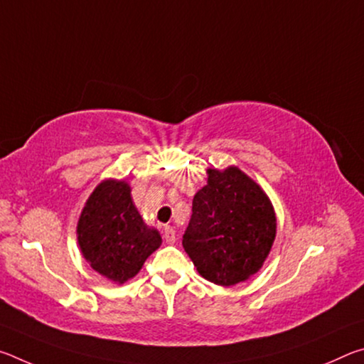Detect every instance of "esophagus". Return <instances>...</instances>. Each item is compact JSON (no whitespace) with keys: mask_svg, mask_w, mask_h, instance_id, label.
I'll return each instance as SVG.
<instances>
[{"mask_svg":"<svg viewBox=\"0 0 364 364\" xmlns=\"http://www.w3.org/2000/svg\"><path fill=\"white\" fill-rule=\"evenodd\" d=\"M164 237H165V242H167V244H173L176 241V234H175L173 228L165 226L164 228Z\"/></svg>","mask_w":364,"mask_h":364,"instance_id":"obj_1","label":"esophagus"}]
</instances>
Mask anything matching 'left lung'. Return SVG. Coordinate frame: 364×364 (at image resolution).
Masks as SVG:
<instances>
[{"instance_id":"left-lung-1","label":"left lung","mask_w":364,"mask_h":364,"mask_svg":"<svg viewBox=\"0 0 364 364\" xmlns=\"http://www.w3.org/2000/svg\"><path fill=\"white\" fill-rule=\"evenodd\" d=\"M193 199L183 247L202 278L232 286L260 271L276 237V213L263 188L237 167L207 168Z\"/></svg>"}]
</instances>
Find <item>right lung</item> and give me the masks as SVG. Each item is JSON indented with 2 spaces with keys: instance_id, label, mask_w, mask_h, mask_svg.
Listing matches in <instances>:
<instances>
[{
  "instance_id": "1",
  "label": "right lung",
  "mask_w": 364,
  "mask_h": 364,
  "mask_svg": "<svg viewBox=\"0 0 364 364\" xmlns=\"http://www.w3.org/2000/svg\"><path fill=\"white\" fill-rule=\"evenodd\" d=\"M80 252L104 278L123 284L134 278L162 237L144 223L125 180L101 181L85 202L77 223Z\"/></svg>"
}]
</instances>
